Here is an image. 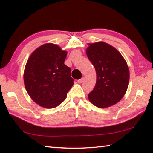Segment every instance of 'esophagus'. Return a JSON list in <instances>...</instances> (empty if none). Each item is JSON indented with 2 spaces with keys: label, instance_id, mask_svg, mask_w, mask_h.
<instances>
[{
  "label": "esophagus",
  "instance_id": "obj_1",
  "mask_svg": "<svg viewBox=\"0 0 153 153\" xmlns=\"http://www.w3.org/2000/svg\"><path fill=\"white\" fill-rule=\"evenodd\" d=\"M83 81H84V78H83V77H82V78H81V79H79L77 80V82H78L79 84H81V83H82Z\"/></svg>",
  "mask_w": 153,
  "mask_h": 153
}]
</instances>
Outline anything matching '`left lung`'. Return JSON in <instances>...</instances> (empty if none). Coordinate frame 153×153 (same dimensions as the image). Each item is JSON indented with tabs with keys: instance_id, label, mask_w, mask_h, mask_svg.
<instances>
[{
	"instance_id": "left-lung-1",
	"label": "left lung",
	"mask_w": 153,
	"mask_h": 153,
	"mask_svg": "<svg viewBox=\"0 0 153 153\" xmlns=\"http://www.w3.org/2000/svg\"><path fill=\"white\" fill-rule=\"evenodd\" d=\"M86 55L97 72L96 85L88 94L90 101L99 108L115 105L128 87L129 71L126 60L117 49L103 42L89 44Z\"/></svg>"
}]
</instances>
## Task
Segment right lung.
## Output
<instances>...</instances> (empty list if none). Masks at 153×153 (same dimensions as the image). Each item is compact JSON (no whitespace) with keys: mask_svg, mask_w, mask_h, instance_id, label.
Instances as JSON below:
<instances>
[{"mask_svg":"<svg viewBox=\"0 0 153 153\" xmlns=\"http://www.w3.org/2000/svg\"><path fill=\"white\" fill-rule=\"evenodd\" d=\"M67 53L47 43L33 52L24 70V84L31 98L45 108H55L74 85L71 69L64 64Z\"/></svg>","mask_w":153,"mask_h":153,"instance_id":"obj_1","label":"right lung"}]
</instances>
